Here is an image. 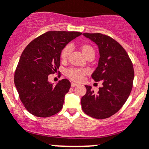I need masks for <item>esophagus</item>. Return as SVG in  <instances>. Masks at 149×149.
Wrapping results in <instances>:
<instances>
[{
  "label": "esophagus",
  "instance_id": "1",
  "mask_svg": "<svg viewBox=\"0 0 149 149\" xmlns=\"http://www.w3.org/2000/svg\"><path fill=\"white\" fill-rule=\"evenodd\" d=\"M78 86L77 84L73 83V82H71V87H75V86Z\"/></svg>",
  "mask_w": 149,
  "mask_h": 149
}]
</instances>
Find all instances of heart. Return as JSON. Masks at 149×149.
<instances>
[{
  "mask_svg": "<svg viewBox=\"0 0 149 149\" xmlns=\"http://www.w3.org/2000/svg\"><path fill=\"white\" fill-rule=\"evenodd\" d=\"M81 50L82 54L86 58L87 56L90 55H94V49L89 45H84L81 47ZM70 52H71V47L70 45L65 46L63 49L61 50V61H65L67 60L68 57L70 55ZM88 73V70L87 69L83 68H69L68 70H66V76L70 79L71 80L74 81H80L82 80L83 77L85 75H86Z\"/></svg>",
  "mask_w": 149,
  "mask_h": 149,
  "instance_id": "obj_1",
  "label": "heart"
}]
</instances>
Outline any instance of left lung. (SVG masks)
Listing matches in <instances>:
<instances>
[{
	"label": "left lung",
	"instance_id": "obj_1",
	"mask_svg": "<svg viewBox=\"0 0 149 149\" xmlns=\"http://www.w3.org/2000/svg\"><path fill=\"white\" fill-rule=\"evenodd\" d=\"M99 48L98 66L91 75L102 87L95 93L86 85V93L81 100L82 109L96 119H105L115 115L128 98L134 79L133 63L128 55L117 41L100 33H84Z\"/></svg>",
	"mask_w": 149,
	"mask_h": 149
}]
</instances>
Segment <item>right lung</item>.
Returning <instances> with one entry per match:
<instances>
[{
    "mask_svg": "<svg viewBox=\"0 0 149 149\" xmlns=\"http://www.w3.org/2000/svg\"><path fill=\"white\" fill-rule=\"evenodd\" d=\"M81 34L49 31L32 40L24 49L15 71L14 84L22 104L34 116L48 118L62 109L70 81L62 79L53 86L48 81V75L59 68L61 50Z\"/></svg>",
    "mask_w": 149,
    "mask_h": 149,
    "instance_id": "1",
    "label": "right lung"
}]
</instances>
